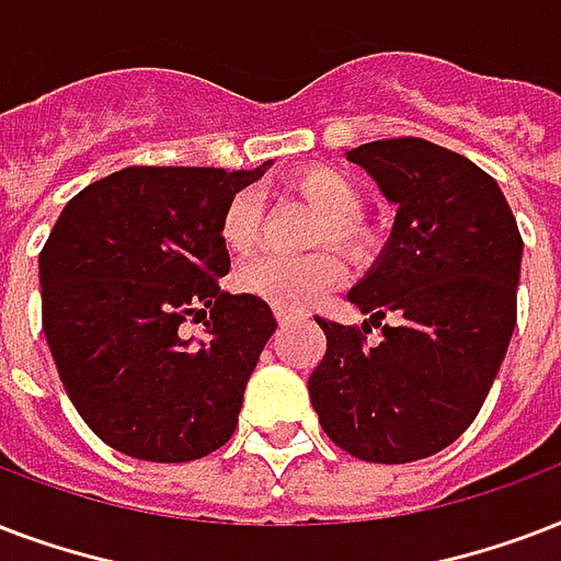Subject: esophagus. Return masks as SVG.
<instances>
[{
    "label": "esophagus",
    "instance_id": "34e87169",
    "mask_svg": "<svg viewBox=\"0 0 561 561\" xmlns=\"http://www.w3.org/2000/svg\"><path fill=\"white\" fill-rule=\"evenodd\" d=\"M275 319H277V324H280V328H284V324H289V321H293V312L275 310Z\"/></svg>",
    "mask_w": 561,
    "mask_h": 561
}]
</instances>
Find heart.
I'll list each match as a JSON object with an SVG mask.
<instances>
[{
    "mask_svg": "<svg viewBox=\"0 0 561 561\" xmlns=\"http://www.w3.org/2000/svg\"><path fill=\"white\" fill-rule=\"evenodd\" d=\"M293 193L310 204L324 221L319 240H328L345 254L363 249L357 221L363 216V193L345 172L333 167H312L293 181ZM225 249L242 257L260 240V202L254 193H237L225 204L219 221ZM340 284V263L328 251L301 260L254 257L237 272L242 293L266 301L277 310H301Z\"/></svg>",
    "mask_w": 561,
    "mask_h": 561,
    "instance_id": "b5f03b06",
    "label": "heart"
}]
</instances>
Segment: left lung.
<instances>
[{"label": "left lung", "mask_w": 561, "mask_h": 561, "mask_svg": "<svg viewBox=\"0 0 561 561\" xmlns=\"http://www.w3.org/2000/svg\"><path fill=\"white\" fill-rule=\"evenodd\" d=\"M348 160L398 207L348 301L366 324H392L363 345L357 328L316 319L328 354L307 389L333 445L401 466L438 454L477 419L515 330L524 242L497 181L457 151L401 137Z\"/></svg>", "instance_id": "left-lung-1"}]
</instances>
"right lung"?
<instances>
[{"label": "right lung", "mask_w": 561, "mask_h": 561, "mask_svg": "<svg viewBox=\"0 0 561 561\" xmlns=\"http://www.w3.org/2000/svg\"><path fill=\"white\" fill-rule=\"evenodd\" d=\"M263 167H128L84 186L41 251L43 333L69 401L104 445L190 462L237 430L275 333L266 301L225 293V204ZM211 319H206V312ZM205 319V340L184 337Z\"/></svg>", "instance_id": "add662e5"}]
</instances>
